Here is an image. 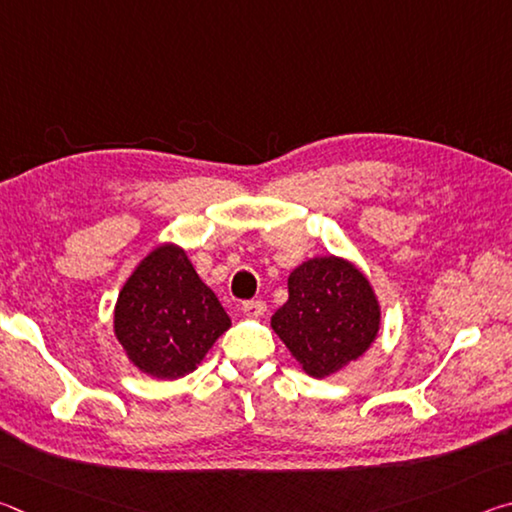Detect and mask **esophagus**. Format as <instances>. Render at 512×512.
<instances>
[{"label":"esophagus","instance_id":"esophagus-1","mask_svg":"<svg viewBox=\"0 0 512 512\" xmlns=\"http://www.w3.org/2000/svg\"><path fill=\"white\" fill-rule=\"evenodd\" d=\"M241 311H244V316H248V318H259L266 314V302L264 300H246V302H241Z\"/></svg>","mask_w":512,"mask_h":512}]
</instances>
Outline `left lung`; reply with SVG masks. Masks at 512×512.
Returning a JSON list of instances; mask_svg holds the SVG:
<instances>
[{"mask_svg": "<svg viewBox=\"0 0 512 512\" xmlns=\"http://www.w3.org/2000/svg\"><path fill=\"white\" fill-rule=\"evenodd\" d=\"M381 309L368 277L348 259L327 255L289 275V300L271 318L307 375L323 379L357 361L379 332Z\"/></svg>", "mask_w": 512, "mask_h": 512, "instance_id": "8db88e82", "label": "left lung"}]
</instances>
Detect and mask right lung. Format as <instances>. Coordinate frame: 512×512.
Segmentation results:
<instances>
[{
	"instance_id": "right-lung-1",
	"label": "right lung",
	"mask_w": 512,
	"mask_h": 512,
	"mask_svg": "<svg viewBox=\"0 0 512 512\" xmlns=\"http://www.w3.org/2000/svg\"><path fill=\"white\" fill-rule=\"evenodd\" d=\"M228 327L219 298L173 244L137 264L115 305L117 341L128 361L155 379L189 375Z\"/></svg>"
}]
</instances>
